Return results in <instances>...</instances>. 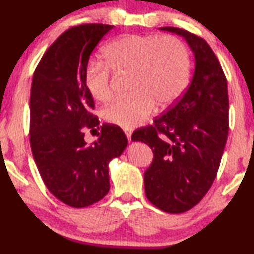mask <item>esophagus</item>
<instances>
[{
  "mask_svg": "<svg viewBox=\"0 0 254 254\" xmlns=\"http://www.w3.org/2000/svg\"><path fill=\"white\" fill-rule=\"evenodd\" d=\"M125 134H126V136L128 138V141H131V131L130 129H125Z\"/></svg>",
  "mask_w": 254,
  "mask_h": 254,
  "instance_id": "esophagus-1",
  "label": "esophagus"
}]
</instances>
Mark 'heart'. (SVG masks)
Here are the masks:
<instances>
[{
	"instance_id": "obj_1",
	"label": "heart",
	"mask_w": 254,
	"mask_h": 254,
	"mask_svg": "<svg viewBox=\"0 0 254 254\" xmlns=\"http://www.w3.org/2000/svg\"><path fill=\"white\" fill-rule=\"evenodd\" d=\"M105 62L90 61L84 82L90 96L105 102L111 96V70L130 72L126 98L114 99L104 107L107 123L123 128L143 124L159 109L172 106L185 92L190 77V61L185 44L173 36L128 34L107 44Z\"/></svg>"
}]
</instances>
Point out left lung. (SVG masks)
<instances>
[{
    "instance_id": "8db88e82",
    "label": "left lung",
    "mask_w": 254,
    "mask_h": 254,
    "mask_svg": "<svg viewBox=\"0 0 254 254\" xmlns=\"http://www.w3.org/2000/svg\"><path fill=\"white\" fill-rule=\"evenodd\" d=\"M159 30L186 40L195 69L176 105L154 126L135 130L131 141L144 142L154 152L144 172L147 199L165 213L180 214L200 202L216 177L229 130L228 84L206 40L178 27Z\"/></svg>"
}]
</instances>
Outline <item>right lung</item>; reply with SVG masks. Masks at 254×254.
I'll return each mask as SVG.
<instances>
[{
  "mask_svg": "<svg viewBox=\"0 0 254 254\" xmlns=\"http://www.w3.org/2000/svg\"><path fill=\"white\" fill-rule=\"evenodd\" d=\"M113 29L83 24L64 31L46 51L33 74L30 96V143L37 168L53 195L83 208L110 190L109 164L127 147L120 127L103 125L99 140L88 145L84 127L99 126L85 86L89 58Z\"/></svg>",
  "mask_w": 254,
  "mask_h": 254,
  "instance_id": "right-lung-1",
  "label": "right lung"
}]
</instances>
